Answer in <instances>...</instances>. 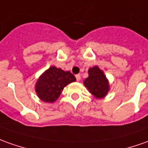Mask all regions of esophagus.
<instances>
[{
	"instance_id": "1",
	"label": "esophagus",
	"mask_w": 148,
	"mask_h": 148,
	"mask_svg": "<svg viewBox=\"0 0 148 148\" xmlns=\"http://www.w3.org/2000/svg\"><path fill=\"white\" fill-rule=\"evenodd\" d=\"M76 80H77V81H80V74H77V75H76Z\"/></svg>"
}]
</instances>
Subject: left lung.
Masks as SVG:
<instances>
[{"label": "left lung", "instance_id": "8db88e82", "mask_svg": "<svg viewBox=\"0 0 148 148\" xmlns=\"http://www.w3.org/2000/svg\"><path fill=\"white\" fill-rule=\"evenodd\" d=\"M88 77L84 81L85 87L92 95L101 99L106 97L110 90L109 81L105 76L103 71H101L97 66H94L88 69Z\"/></svg>", "mask_w": 148, "mask_h": 148}]
</instances>
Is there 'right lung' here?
Returning a JSON list of instances; mask_svg holds the SVG:
<instances>
[{
    "label": "right lung",
    "instance_id": "right-lung-1",
    "mask_svg": "<svg viewBox=\"0 0 148 148\" xmlns=\"http://www.w3.org/2000/svg\"><path fill=\"white\" fill-rule=\"evenodd\" d=\"M74 81L76 77L71 72L51 66L38 78L35 91L42 101L52 103L59 98L64 88Z\"/></svg>",
    "mask_w": 148,
    "mask_h": 148
}]
</instances>
